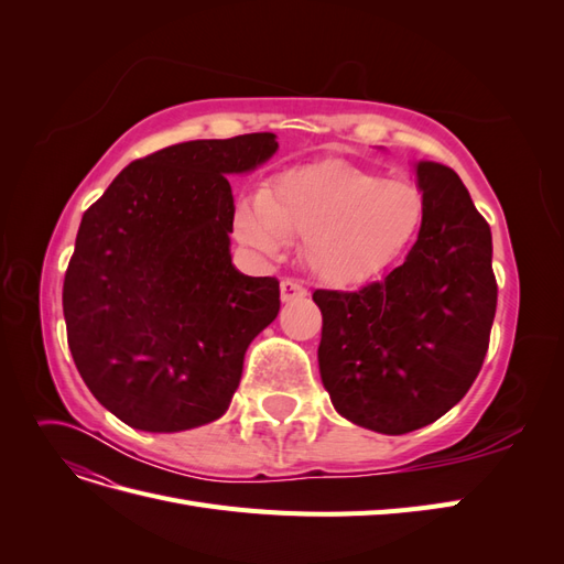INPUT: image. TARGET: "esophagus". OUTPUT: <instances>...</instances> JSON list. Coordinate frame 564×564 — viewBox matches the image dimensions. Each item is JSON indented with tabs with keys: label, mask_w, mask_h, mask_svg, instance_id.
<instances>
[{
	"label": "esophagus",
	"mask_w": 564,
	"mask_h": 564,
	"mask_svg": "<svg viewBox=\"0 0 564 564\" xmlns=\"http://www.w3.org/2000/svg\"><path fill=\"white\" fill-rule=\"evenodd\" d=\"M280 296H282V303L303 301L305 296H308V289H305V286L299 284V282H294V280H282V284H280Z\"/></svg>",
	"instance_id": "obj_1"
}]
</instances>
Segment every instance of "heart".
<instances>
[{"mask_svg":"<svg viewBox=\"0 0 564 564\" xmlns=\"http://www.w3.org/2000/svg\"><path fill=\"white\" fill-rule=\"evenodd\" d=\"M425 218L423 191L406 178L348 162H319L270 178L232 216V235L275 259L286 240H303V261L329 284L381 275L414 245Z\"/></svg>","mask_w":564,"mask_h":564,"instance_id":"heart-1","label":"heart"}]
</instances>
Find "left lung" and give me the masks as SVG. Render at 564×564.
<instances>
[{"mask_svg":"<svg viewBox=\"0 0 564 564\" xmlns=\"http://www.w3.org/2000/svg\"><path fill=\"white\" fill-rule=\"evenodd\" d=\"M425 218L412 251L383 282L317 289L319 377L336 412L362 429H423L466 395L497 313L491 232L464 181L416 162Z\"/></svg>","mask_w":564,"mask_h":564,"instance_id":"1","label":"left lung"}]
</instances>
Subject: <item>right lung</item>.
<instances>
[{
    "label": "right lung",
    "mask_w": 564,
    "mask_h": 564,
    "mask_svg": "<svg viewBox=\"0 0 564 564\" xmlns=\"http://www.w3.org/2000/svg\"><path fill=\"white\" fill-rule=\"evenodd\" d=\"M275 139L169 145L82 216L63 282L67 346L94 398L135 431L224 416L249 344L280 313V282L232 265L228 183L275 155Z\"/></svg>",
    "instance_id": "right-lung-1"
}]
</instances>
